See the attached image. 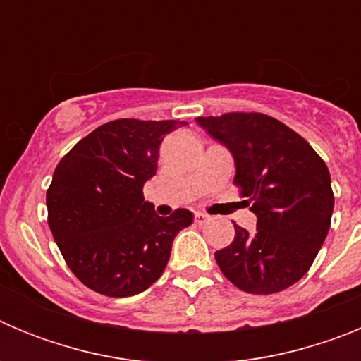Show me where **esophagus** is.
Listing matches in <instances>:
<instances>
[{
  "label": "esophagus",
  "instance_id": "esophagus-1",
  "mask_svg": "<svg viewBox=\"0 0 361 361\" xmlns=\"http://www.w3.org/2000/svg\"><path fill=\"white\" fill-rule=\"evenodd\" d=\"M209 216L206 215V213H202V212H197L195 213V220L197 222H199V224H202V222H206V220H208Z\"/></svg>",
  "mask_w": 361,
  "mask_h": 361
}]
</instances>
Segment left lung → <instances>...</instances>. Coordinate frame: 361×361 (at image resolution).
I'll list each match as a JSON object with an SVG mask.
<instances>
[{"instance_id": "obj_1", "label": "left lung", "mask_w": 361, "mask_h": 361, "mask_svg": "<svg viewBox=\"0 0 361 361\" xmlns=\"http://www.w3.org/2000/svg\"><path fill=\"white\" fill-rule=\"evenodd\" d=\"M231 152L235 184L250 200L257 229L235 224V238L215 253L226 279L253 295H273L311 267L331 226L334 195L325 162L304 137L264 114L197 117Z\"/></svg>"}]
</instances>
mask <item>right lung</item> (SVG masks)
Wrapping results in <instances>:
<instances>
[{
	"instance_id": "add662e5",
	"label": "right lung",
	"mask_w": 361,
	"mask_h": 361,
	"mask_svg": "<svg viewBox=\"0 0 361 361\" xmlns=\"http://www.w3.org/2000/svg\"><path fill=\"white\" fill-rule=\"evenodd\" d=\"M184 121L117 119L59 161L47 191L49 226L72 273L95 293L124 298L162 275L171 244L193 213L159 216L142 197L159 146Z\"/></svg>"
}]
</instances>
